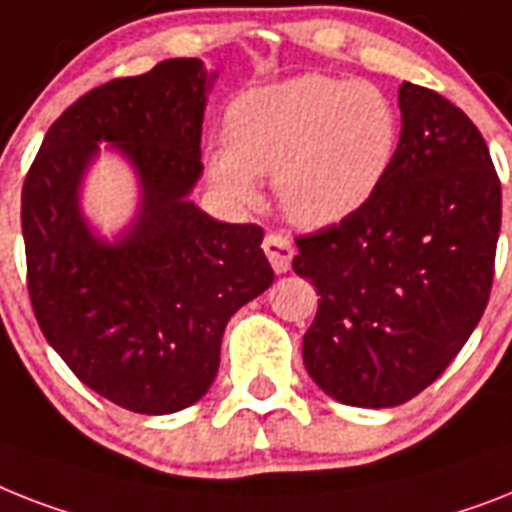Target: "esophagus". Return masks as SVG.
<instances>
[{
  "label": "esophagus",
  "instance_id": "34e87169",
  "mask_svg": "<svg viewBox=\"0 0 512 512\" xmlns=\"http://www.w3.org/2000/svg\"><path fill=\"white\" fill-rule=\"evenodd\" d=\"M263 249H265V255H268L270 265H273V270H276V273H286V270H289V265H292V257H294V247L284 234H276V231H273V234L265 236Z\"/></svg>",
  "mask_w": 512,
  "mask_h": 512
}]
</instances>
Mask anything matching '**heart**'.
Wrapping results in <instances>:
<instances>
[{
	"mask_svg": "<svg viewBox=\"0 0 512 512\" xmlns=\"http://www.w3.org/2000/svg\"><path fill=\"white\" fill-rule=\"evenodd\" d=\"M228 141L207 152V173L228 199L260 202V176L302 226H331L368 205L400 147V118L368 81L299 76L244 91L226 112Z\"/></svg>",
	"mask_w": 512,
	"mask_h": 512,
	"instance_id": "b5f03b06",
	"label": "heart"
}]
</instances>
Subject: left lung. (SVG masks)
Returning <instances> with one entry per match:
<instances>
[{"mask_svg":"<svg viewBox=\"0 0 512 512\" xmlns=\"http://www.w3.org/2000/svg\"><path fill=\"white\" fill-rule=\"evenodd\" d=\"M397 160L350 218L297 236L294 273L318 289L307 373L344 405L413 400L484 315L502 191L484 136L450 99L402 83Z\"/></svg>","mask_w":512,"mask_h":512,"instance_id":"obj_1","label":"left lung"}]
</instances>
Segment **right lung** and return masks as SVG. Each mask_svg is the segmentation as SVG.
<instances>
[{
    "label": "right lung",
    "instance_id": "obj_1",
    "mask_svg": "<svg viewBox=\"0 0 512 512\" xmlns=\"http://www.w3.org/2000/svg\"><path fill=\"white\" fill-rule=\"evenodd\" d=\"M207 89L194 57L102 83L54 120L23 181L33 315L70 371L131 413L194 405L218 373L228 318L273 284L263 228L218 223L186 199L202 173ZM97 140L135 162L145 189L115 245L94 240L77 210Z\"/></svg>",
    "mask_w": 512,
    "mask_h": 512
}]
</instances>
